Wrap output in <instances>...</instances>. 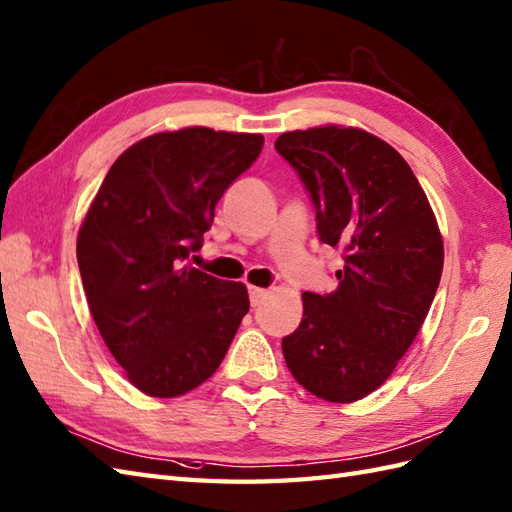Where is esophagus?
I'll return each mask as SVG.
<instances>
[{"label": "esophagus", "mask_w": 512, "mask_h": 512, "mask_svg": "<svg viewBox=\"0 0 512 512\" xmlns=\"http://www.w3.org/2000/svg\"><path fill=\"white\" fill-rule=\"evenodd\" d=\"M248 296H251V305H259L261 301L268 296V290H261V288H248Z\"/></svg>", "instance_id": "esophagus-1"}]
</instances>
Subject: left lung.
<instances>
[{"mask_svg":"<svg viewBox=\"0 0 512 512\" xmlns=\"http://www.w3.org/2000/svg\"><path fill=\"white\" fill-rule=\"evenodd\" d=\"M275 148L310 194L318 240L344 261L334 292H303L283 358L312 395L358 401L395 371L430 312L441 233L410 165L375 135L323 126L283 133Z\"/></svg>","mask_w":512,"mask_h":512,"instance_id":"1","label":"left lung"}]
</instances>
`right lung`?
Wrapping results in <instances>:
<instances>
[{"mask_svg": "<svg viewBox=\"0 0 512 512\" xmlns=\"http://www.w3.org/2000/svg\"><path fill=\"white\" fill-rule=\"evenodd\" d=\"M264 137L183 128L137 141L104 176L78 233V268L100 336L150 397L209 379L248 312L242 283L185 268L213 209Z\"/></svg>", "mask_w": 512, "mask_h": 512, "instance_id": "right-lung-1", "label": "right lung"}]
</instances>
